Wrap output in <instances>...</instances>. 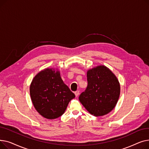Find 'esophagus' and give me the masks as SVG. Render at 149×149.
<instances>
[{
    "label": "esophagus",
    "mask_w": 149,
    "mask_h": 149,
    "mask_svg": "<svg viewBox=\"0 0 149 149\" xmlns=\"http://www.w3.org/2000/svg\"><path fill=\"white\" fill-rule=\"evenodd\" d=\"M79 93H80V92H79V91H75V96L76 97H78L79 95Z\"/></svg>",
    "instance_id": "34e87169"
}]
</instances>
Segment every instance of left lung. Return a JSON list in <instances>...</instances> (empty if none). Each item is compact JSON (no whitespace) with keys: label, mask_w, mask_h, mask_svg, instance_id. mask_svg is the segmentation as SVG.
<instances>
[{"label":"left lung","mask_w":149,"mask_h":149,"mask_svg":"<svg viewBox=\"0 0 149 149\" xmlns=\"http://www.w3.org/2000/svg\"><path fill=\"white\" fill-rule=\"evenodd\" d=\"M88 86L79 96L86 109L95 116H103L115 107L120 94V84L111 70L103 65L87 72Z\"/></svg>","instance_id":"obj_1"}]
</instances>
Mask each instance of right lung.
I'll return each mask as SVG.
<instances>
[{"label": "right lung", "instance_id": "1", "mask_svg": "<svg viewBox=\"0 0 149 149\" xmlns=\"http://www.w3.org/2000/svg\"><path fill=\"white\" fill-rule=\"evenodd\" d=\"M29 92L36 111L49 120L63 114L69 101L75 97L62 80L60 71L53 68L39 72L31 83Z\"/></svg>", "mask_w": 149, "mask_h": 149}]
</instances>
